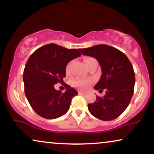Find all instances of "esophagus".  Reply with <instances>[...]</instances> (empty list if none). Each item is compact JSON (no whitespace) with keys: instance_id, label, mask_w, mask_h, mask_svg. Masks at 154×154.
Here are the masks:
<instances>
[{"instance_id":"34e87169","label":"esophagus","mask_w":154,"mask_h":154,"mask_svg":"<svg viewBox=\"0 0 154 154\" xmlns=\"http://www.w3.org/2000/svg\"><path fill=\"white\" fill-rule=\"evenodd\" d=\"M79 94H85V92L79 91Z\"/></svg>"}]
</instances>
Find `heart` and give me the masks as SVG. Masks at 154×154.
Returning <instances> with one entry per match:
<instances>
[{"label":"heart","mask_w":154,"mask_h":154,"mask_svg":"<svg viewBox=\"0 0 154 154\" xmlns=\"http://www.w3.org/2000/svg\"><path fill=\"white\" fill-rule=\"evenodd\" d=\"M92 60H93V58H90V57L85 58L83 60L84 64H85V65L87 64L88 63ZM69 66H70V64H69L68 65H67L66 69V72H68L69 71ZM90 83H91V82H90V81H88V80H83V79H76L73 82V85H74L75 87L80 88V89H85V88H88V86L89 85Z\"/></svg>","instance_id":"obj_1"}]
</instances>
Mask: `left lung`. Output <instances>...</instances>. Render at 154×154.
<instances>
[{
    "instance_id": "1",
    "label": "left lung",
    "mask_w": 154,
    "mask_h": 154,
    "mask_svg": "<svg viewBox=\"0 0 154 154\" xmlns=\"http://www.w3.org/2000/svg\"><path fill=\"white\" fill-rule=\"evenodd\" d=\"M84 55L94 57L102 69L100 80L94 89L102 92L93 104H88L90 113L102 121L116 119L125 110L133 95L135 78L133 67L127 56L119 50L107 45H97L79 49Z\"/></svg>"
}]
</instances>
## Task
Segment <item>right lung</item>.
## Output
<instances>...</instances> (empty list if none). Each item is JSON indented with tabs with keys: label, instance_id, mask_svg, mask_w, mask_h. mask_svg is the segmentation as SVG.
Instances as JSON below:
<instances>
[{
	"label": "right lung",
	"instance_id": "right-lung-1",
	"mask_svg": "<svg viewBox=\"0 0 154 154\" xmlns=\"http://www.w3.org/2000/svg\"><path fill=\"white\" fill-rule=\"evenodd\" d=\"M81 54L77 49H67L50 43L37 49L30 56L24 70V92L33 111L46 119L62 116L77 95L74 88L66 85V92L54 89V84L63 82L66 66Z\"/></svg>",
	"mask_w": 154,
	"mask_h": 154
}]
</instances>
